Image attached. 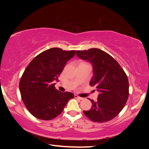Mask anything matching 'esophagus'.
Listing matches in <instances>:
<instances>
[{
	"label": "esophagus",
	"instance_id": "1",
	"mask_svg": "<svg viewBox=\"0 0 149 149\" xmlns=\"http://www.w3.org/2000/svg\"><path fill=\"white\" fill-rule=\"evenodd\" d=\"M75 99H78L79 100H83V97H81L79 96H78V95H75Z\"/></svg>",
	"mask_w": 149,
	"mask_h": 149
}]
</instances>
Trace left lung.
<instances>
[{
	"label": "left lung",
	"mask_w": 149,
	"mask_h": 149,
	"mask_svg": "<svg viewBox=\"0 0 149 149\" xmlns=\"http://www.w3.org/2000/svg\"><path fill=\"white\" fill-rule=\"evenodd\" d=\"M77 56L91 62L93 77L91 86L99 91L97 100H91V108L83 111L91 121L106 122L119 114L129 97V81L127 75L119 63L109 54L99 49L77 50Z\"/></svg>",
	"instance_id": "1"
}]
</instances>
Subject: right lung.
I'll return each mask as SVG.
<instances>
[{"mask_svg":"<svg viewBox=\"0 0 149 149\" xmlns=\"http://www.w3.org/2000/svg\"><path fill=\"white\" fill-rule=\"evenodd\" d=\"M75 52L58 47L47 49L37 55L25 69L19 88L22 101L34 117L43 120L55 118L74 97L71 92L56 89L54 81L58 80L66 62Z\"/></svg>","mask_w":149,"mask_h":149,"instance_id":"1","label":"right lung"}]
</instances>
